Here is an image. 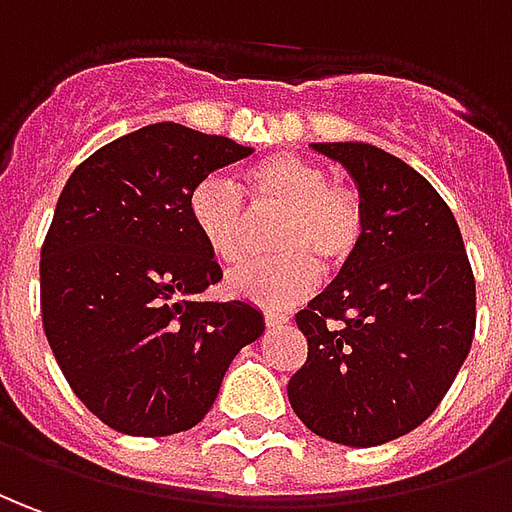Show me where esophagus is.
Wrapping results in <instances>:
<instances>
[{
	"label": "esophagus",
	"instance_id": "1",
	"mask_svg": "<svg viewBox=\"0 0 512 512\" xmlns=\"http://www.w3.org/2000/svg\"><path fill=\"white\" fill-rule=\"evenodd\" d=\"M284 323H290L287 312H264V326L267 329H276V326H284Z\"/></svg>",
	"mask_w": 512,
	"mask_h": 512
}]
</instances>
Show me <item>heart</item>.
Segmentation results:
<instances>
[{
  "instance_id": "heart-1",
  "label": "heart",
  "mask_w": 512,
  "mask_h": 512,
  "mask_svg": "<svg viewBox=\"0 0 512 512\" xmlns=\"http://www.w3.org/2000/svg\"><path fill=\"white\" fill-rule=\"evenodd\" d=\"M248 202L256 214L284 211L273 245L278 256L259 259L228 278V292L259 306H292L320 284V264L340 270L354 262L365 239V209L354 189L329 183V172L301 155L276 153L248 169ZM197 236L222 267L245 259L250 210L234 183L209 175L189 195Z\"/></svg>"
}]
</instances>
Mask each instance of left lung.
<instances>
[{
	"label": "left lung",
	"instance_id": "1",
	"mask_svg": "<svg viewBox=\"0 0 512 512\" xmlns=\"http://www.w3.org/2000/svg\"><path fill=\"white\" fill-rule=\"evenodd\" d=\"M312 150L343 164L365 209V239L295 315L309 357L287 384L315 435L379 446L435 412L471 351L477 287L463 234L421 172L373 144Z\"/></svg>",
	"mask_w": 512,
	"mask_h": 512
}]
</instances>
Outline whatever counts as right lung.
Masks as SVG:
<instances>
[{
    "mask_svg": "<svg viewBox=\"0 0 512 512\" xmlns=\"http://www.w3.org/2000/svg\"><path fill=\"white\" fill-rule=\"evenodd\" d=\"M253 153L158 122L88 155L41 248V317L74 396L122 435L164 438L206 418L234 357L264 331L245 301H197L222 278L189 195Z\"/></svg>",
    "mask_w": 512,
    "mask_h": 512,
    "instance_id": "add662e5",
    "label": "right lung"
}]
</instances>
